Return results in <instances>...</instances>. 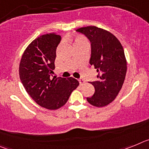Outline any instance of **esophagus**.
<instances>
[{
  "label": "esophagus",
  "mask_w": 149,
  "mask_h": 149,
  "mask_svg": "<svg viewBox=\"0 0 149 149\" xmlns=\"http://www.w3.org/2000/svg\"><path fill=\"white\" fill-rule=\"evenodd\" d=\"M78 81H79V83H80V85H83V84H84V79H82V78L79 79Z\"/></svg>",
  "instance_id": "1"
}]
</instances>
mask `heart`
Wrapping results in <instances>:
<instances>
[{
  "mask_svg": "<svg viewBox=\"0 0 149 149\" xmlns=\"http://www.w3.org/2000/svg\"><path fill=\"white\" fill-rule=\"evenodd\" d=\"M84 40L82 37H80V36H77L74 39V44H77V43L81 42H84Z\"/></svg>",
  "mask_w": 149,
  "mask_h": 149,
  "instance_id": "heart-1",
  "label": "heart"
}]
</instances>
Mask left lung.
<instances>
[{
  "mask_svg": "<svg viewBox=\"0 0 149 149\" xmlns=\"http://www.w3.org/2000/svg\"><path fill=\"white\" fill-rule=\"evenodd\" d=\"M76 31L90 42L89 64L98 72L97 81L89 82L95 93L86 100L95 107H104L116 98L125 78L127 62L123 47L113 34L104 29L89 26Z\"/></svg>",
  "mask_w": 149,
  "mask_h": 149,
  "instance_id": "obj_1",
  "label": "left lung"
}]
</instances>
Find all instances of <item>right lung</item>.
<instances>
[{"instance_id": "add662e5", "label": "right lung", "mask_w": 149, "mask_h": 149, "mask_svg": "<svg viewBox=\"0 0 149 149\" xmlns=\"http://www.w3.org/2000/svg\"><path fill=\"white\" fill-rule=\"evenodd\" d=\"M61 36L42 35L30 43L22 55L19 76L29 95L39 105L56 110L65 104L79 82L73 77L53 76L56 50Z\"/></svg>"}]
</instances>
